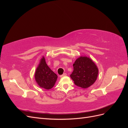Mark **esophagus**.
I'll list each match as a JSON object with an SVG mask.
<instances>
[{"instance_id": "34e87169", "label": "esophagus", "mask_w": 128, "mask_h": 128, "mask_svg": "<svg viewBox=\"0 0 128 128\" xmlns=\"http://www.w3.org/2000/svg\"><path fill=\"white\" fill-rule=\"evenodd\" d=\"M66 76H67V74H66V73H64V74H63L62 75H61L60 76V77H63Z\"/></svg>"}]
</instances>
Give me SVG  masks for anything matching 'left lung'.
Returning <instances> with one entry per match:
<instances>
[{"label":"left lung","instance_id":"8db88e82","mask_svg":"<svg viewBox=\"0 0 128 128\" xmlns=\"http://www.w3.org/2000/svg\"><path fill=\"white\" fill-rule=\"evenodd\" d=\"M70 77L76 86L83 88L90 87L97 78L98 69L90 58L81 56L73 64Z\"/></svg>","mask_w":128,"mask_h":128}]
</instances>
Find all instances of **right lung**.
<instances>
[{
    "label": "right lung",
    "instance_id": "right-lung-1",
    "mask_svg": "<svg viewBox=\"0 0 128 128\" xmlns=\"http://www.w3.org/2000/svg\"><path fill=\"white\" fill-rule=\"evenodd\" d=\"M57 78L56 74L49 68L46 63L44 56H42L34 74V78L38 86L49 90L54 86Z\"/></svg>",
    "mask_w": 128,
    "mask_h": 128
}]
</instances>
